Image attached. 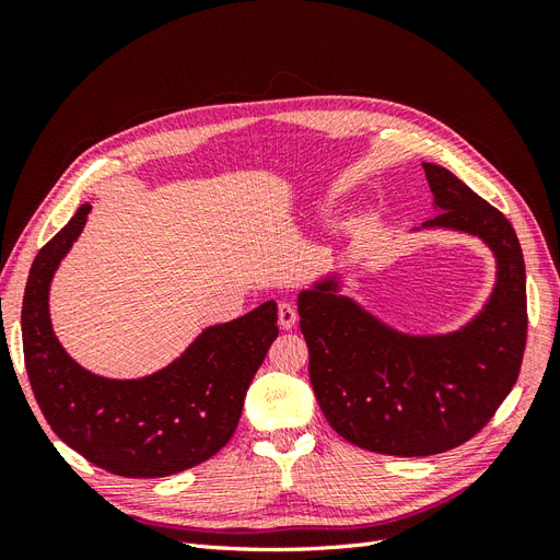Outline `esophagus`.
Returning <instances> with one entry per match:
<instances>
[{
	"label": "esophagus",
	"instance_id": "esophagus-1",
	"mask_svg": "<svg viewBox=\"0 0 560 560\" xmlns=\"http://www.w3.org/2000/svg\"><path fill=\"white\" fill-rule=\"evenodd\" d=\"M278 317H280V327L282 329H292L296 325L299 319V313H296V306L290 301H280L278 306Z\"/></svg>",
	"mask_w": 560,
	"mask_h": 560
}]
</instances>
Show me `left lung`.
I'll return each instance as SVG.
<instances>
[{"mask_svg": "<svg viewBox=\"0 0 560 560\" xmlns=\"http://www.w3.org/2000/svg\"><path fill=\"white\" fill-rule=\"evenodd\" d=\"M422 171L442 210L425 226L467 231L495 252L498 284L483 313L448 336H406L334 294V282L299 296L322 413L346 442L399 457L444 453L481 432L512 393L528 336L525 264L510 219L446 167Z\"/></svg>", "mask_w": 560, "mask_h": 560, "instance_id": "8db88e82", "label": "left lung"}]
</instances>
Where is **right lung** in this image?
I'll list each match as a JSON object with an SVG mask.
<instances>
[{"mask_svg":"<svg viewBox=\"0 0 560 560\" xmlns=\"http://www.w3.org/2000/svg\"><path fill=\"white\" fill-rule=\"evenodd\" d=\"M81 206L32 261L23 296V352L32 393L62 442L89 463L128 479H159L206 463L233 436L247 387L278 338V306L202 331L177 362L138 381L81 369L50 329L48 284L79 238Z\"/></svg>","mask_w":560,"mask_h":560,"instance_id":"right-lung-1","label":"right lung"}]
</instances>
